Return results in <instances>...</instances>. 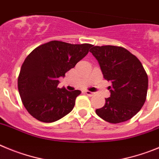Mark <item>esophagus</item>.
Returning <instances> with one entry per match:
<instances>
[{
	"label": "esophagus",
	"instance_id": "obj_1",
	"mask_svg": "<svg viewBox=\"0 0 159 159\" xmlns=\"http://www.w3.org/2000/svg\"><path fill=\"white\" fill-rule=\"evenodd\" d=\"M85 93L86 94V95L89 96V97H92V96H93L94 93L90 92V91H89V90H85Z\"/></svg>",
	"mask_w": 159,
	"mask_h": 159
}]
</instances>
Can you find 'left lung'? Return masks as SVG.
<instances>
[{"instance_id":"left-lung-1","label":"left lung","mask_w":159,"mask_h":159,"mask_svg":"<svg viewBox=\"0 0 159 159\" xmlns=\"http://www.w3.org/2000/svg\"><path fill=\"white\" fill-rule=\"evenodd\" d=\"M90 52L97 58L111 96L96 113L111 124L127 121L144 104L148 89V77L136 56L122 47L92 46Z\"/></svg>"}]
</instances>
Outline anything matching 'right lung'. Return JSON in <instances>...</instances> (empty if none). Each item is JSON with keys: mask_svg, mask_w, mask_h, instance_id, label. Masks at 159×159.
<instances>
[{"mask_svg": "<svg viewBox=\"0 0 159 159\" xmlns=\"http://www.w3.org/2000/svg\"><path fill=\"white\" fill-rule=\"evenodd\" d=\"M92 46L53 40L37 47L27 56L17 84L21 101L30 115L41 122L51 123L72 111L81 91L58 88V79L65 77Z\"/></svg>", "mask_w": 159, "mask_h": 159, "instance_id": "1", "label": "right lung"}]
</instances>
